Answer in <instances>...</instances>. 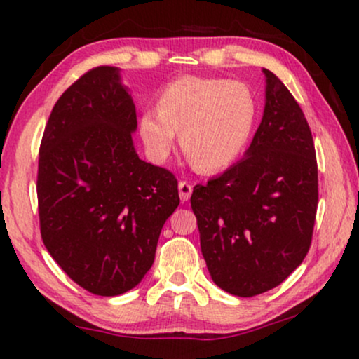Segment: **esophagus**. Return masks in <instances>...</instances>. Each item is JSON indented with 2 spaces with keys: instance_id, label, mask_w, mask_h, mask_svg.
<instances>
[{
  "instance_id": "esophagus-1",
  "label": "esophagus",
  "mask_w": 359,
  "mask_h": 359,
  "mask_svg": "<svg viewBox=\"0 0 359 359\" xmlns=\"http://www.w3.org/2000/svg\"><path fill=\"white\" fill-rule=\"evenodd\" d=\"M179 194H180V201H182V203H185V201L191 199L192 184L185 182V180H180V182H179Z\"/></svg>"
}]
</instances>
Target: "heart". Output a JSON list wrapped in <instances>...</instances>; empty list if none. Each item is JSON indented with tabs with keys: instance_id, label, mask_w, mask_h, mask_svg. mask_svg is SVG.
Masks as SVG:
<instances>
[{
	"instance_id": "b5f03b06",
	"label": "heart",
	"mask_w": 359,
	"mask_h": 359,
	"mask_svg": "<svg viewBox=\"0 0 359 359\" xmlns=\"http://www.w3.org/2000/svg\"><path fill=\"white\" fill-rule=\"evenodd\" d=\"M257 116V97L245 82L184 76L162 89L158 106L143 111L138 130L147 154L158 163L170 156L180 131L192 165L212 174L240 158Z\"/></svg>"
}]
</instances>
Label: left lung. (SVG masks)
Masks as SVG:
<instances>
[{"label":"left lung","instance_id":"1","mask_svg":"<svg viewBox=\"0 0 359 359\" xmlns=\"http://www.w3.org/2000/svg\"><path fill=\"white\" fill-rule=\"evenodd\" d=\"M263 72L265 111L245 158L191 196L209 273L238 297L271 290L304 262L319 201L307 119L285 84Z\"/></svg>","mask_w":359,"mask_h":359}]
</instances>
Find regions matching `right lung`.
I'll return each mask as SVG.
<instances>
[{
  "mask_svg": "<svg viewBox=\"0 0 359 359\" xmlns=\"http://www.w3.org/2000/svg\"><path fill=\"white\" fill-rule=\"evenodd\" d=\"M135 130L137 111L119 71L101 65L59 97L40 143L36 197L45 248L69 278L102 297L142 282L180 203L175 175L140 160Z\"/></svg>",
  "mask_w": 359,
  "mask_h": 359,
  "instance_id": "right-lung-1",
  "label": "right lung"
}]
</instances>
